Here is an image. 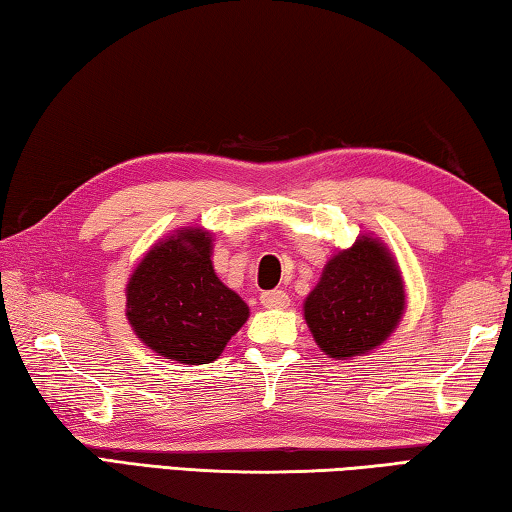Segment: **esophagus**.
<instances>
[{
	"label": "esophagus",
	"mask_w": 512,
	"mask_h": 512,
	"mask_svg": "<svg viewBox=\"0 0 512 512\" xmlns=\"http://www.w3.org/2000/svg\"><path fill=\"white\" fill-rule=\"evenodd\" d=\"M261 304L265 308H286L290 304V299L283 290H270L261 295Z\"/></svg>",
	"instance_id": "1"
}]
</instances>
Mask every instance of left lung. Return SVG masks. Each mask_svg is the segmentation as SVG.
<instances>
[{
    "instance_id": "8db88e82",
    "label": "left lung",
    "mask_w": 512,
    "mask_h": 512,
    "mask_svg": "<svg viewBox=\"0 0 512 512\" xmlns=\"http://www.w3.org/2000/svg\"><path fill=\"white\" fill-rule=\"evenodd\" d=\"M404 313V283L379 240L363 236L326 263L306 297L304 315L317 345L331 358L379 347Z\"/></svg>"
}]
</instances>
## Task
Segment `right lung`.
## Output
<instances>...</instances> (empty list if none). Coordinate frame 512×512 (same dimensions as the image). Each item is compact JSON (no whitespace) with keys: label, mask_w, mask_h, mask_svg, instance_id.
<instances>
[{"label":"right lung","mask_w":512,"mask_h":512,"mask_svg":"<svg viewBox=\"0 0 512 512\" xmlns=\"http://www.w3.org/2000/svg\"><path fill=\"white\" fill-rule=\"evenodd\" d=\"M127 317L138 338L165 358L211 363L247 322L249 308L217 279L211 236L183 229L142 258L127 286Z\"/></svg>","instance_id":"1"}]
</instances>
